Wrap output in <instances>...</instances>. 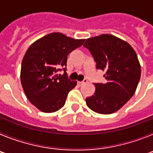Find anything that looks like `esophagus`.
<instances>
[{
    "label": "esophagus",
    "instance_id": "esophagus-1",
    "mask_svg": "<svg viewBox=\"0 0 153 153\" xmlns=\"http://www.w3.org/2000/svg\"><path fill=\"white\" fill-rule=\"evenodd\" d=\"M87 83V79H84V80L82 81V82H78L77 84H78V86H82V85L84 84V83Z\"/></svg>",
    "mask_w": 153,
    "mask_h": 153
}]
</instances>
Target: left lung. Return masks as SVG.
Instances as JSON below:
<instances>
[{
  "label": "left lung",
  "mask_w": 153,
  "mask_h": 153,
  "mask_svg": "<svg viewBox=\"0 0 153 153\" xmlns=\"http://www.w3.org/2000/svg\"><path fill=\"white\" fill-rule=\"evenodd\" d=\"M83 47L91 53L97 69L105 71V83H94L95 93L86 105L96 113L111 114L134 95L141 76L137 55L126 41L111 34L86 39Z\"/></svg>",
  "instance_id": "left-lung-1"
}]
</instances>
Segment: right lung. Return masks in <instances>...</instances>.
<instances>
[{
  "mask_svg": "<svg viewBox=\"0 0 153 153\" xmlns=\"http://www.w3.org/2000/svg\"><path fill=\"white\" fill-rule=\"evenodd\" d=\"M84 39L51 33L36 40L24 54L21 70V85L31 103L44 113H53L64 106L68 93L76 81L68 79L67 56L79 47ZM61 69L63 75L58 74Z\"/></svg>",
  "mask_w": 153,
  "mask_h": 153,
  "instance_id": "obj_1",
  "label": "right lung"
}]
</instances>
